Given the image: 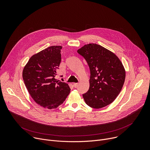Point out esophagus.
<instances>
[{"label":"esophagus","instance_id":"esophagus-1","mask_svg":"<svg viewBox=\"0 0 150 150\" xmlns=\"http://www.w3.org/2000/svg\"><path fill=\"white\" fill-rule=\"evenodd\" d=\"M74 86L75 88H77L78 86V83H74Z\"/></svg>","mask_w":150,"mask_h":150}]
</instances>
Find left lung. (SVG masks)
<instances>
[{"instance_id":"obj_1","label":"left lung","mask_w":150,"mask_h":150,"mask_svg":"<svg viewBox=\"0 0 150 150\" xmlns=\"http://www.w3.org/2000/svg\"><path fill=\"white\" fill-rule=\"evenodd\" d=\"M77 52L86 60L90 69V88L82 95L91 108L101 109L114 101L121 91L126 72L119 58L104 47L91 43Z\"/></svg>"}]
</instances>
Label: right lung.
I'll list each match as a JSON object with an SVG mask.
<instances>
[{"label":"right lung","mask_w":150,"mask_h":150,"mask_svg":"<svg viewBox=\"0 0 150 150\" xmlns=\"http://www.w3.org/2000/svg\"><path fill=\"white\" fill-rule=\"evenodd\" d=\"M62 48L53 46L33 55L23 71L31 97L38 105L49 109L61 105L71 91L68 83L55 78L61 62Z\"/></svg>","instance_id":"add662e5"}]
</instances>
